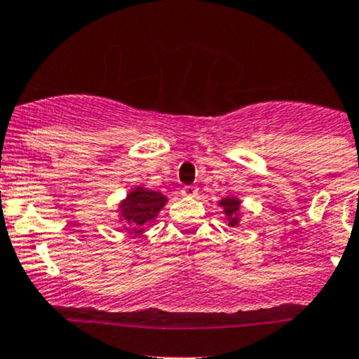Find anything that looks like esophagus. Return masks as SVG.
I'll list each match as a JSON object with an SVG mask.
<instances>
[{"instance_id": "esophagus-1", "label": "esophagus", "mask_w": 359, "mask_h": 359, "mask_svg": "<svg viewBox=\"0 0 359 359\" xmlns=\"http://www.w3.org/2000/svg\"><path fill=\"white\" fill-rule=\"evenodd\" d=\"M198 194V187L196 186H186L182 187V196L186 198H194Z\"/></svg>"}]
</instances>
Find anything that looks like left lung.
Instances as JSON below:
<instances>
[{"label": "left lung", "mask_w": 359, "mask_h": 359, "mask_svg": "<svg viewBox=\"0 0 359 359\" xmlns=\"http://www.w3.org/2000/svg\"><path fill=\"white\" fill-rule=\"evenodd\" d=\"M219 206H222L224 213H226V219L229 222L231 227L238 226L240 222V206L241 201L238 198H224V200L219 201Z\"/></svg>", "instance_id": "8db88e82"}]
</instances>
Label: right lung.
Here are the masks:
<instances>
[{
    "instance_id": "right-lung-1",
    "label": "right lung",
    "mask_w": 359,
    "mask_h": 359,
    "mask_svg": "<svg viewBox=\"0 0 359 359\" xmlns=\"http://www.w3.org/2000/svg\"><path fill=\"white\" fill-rule=\"evenodd\" d=\"M168 198L158 191L135 187L119 203V220L125 222V229L132 234H142L144 227L153 222L166 205Z\"/></svg>"
}]
</instances>
